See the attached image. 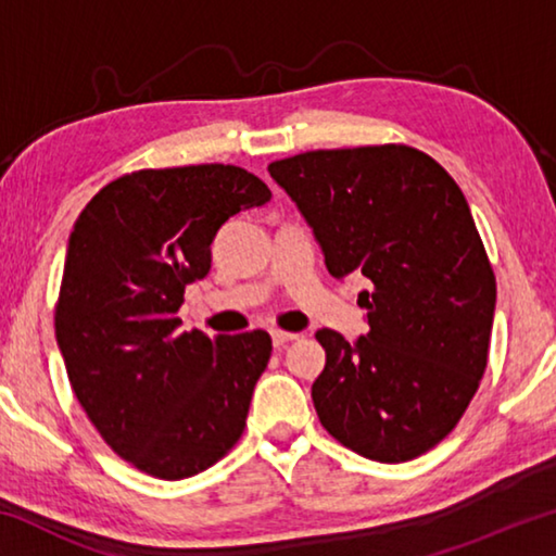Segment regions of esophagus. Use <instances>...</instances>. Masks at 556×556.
I'll list each match as a JSON object with an SVG mask.
<instances>
[{"mask_svg": "<svg viewBox=\"0 0 556 556\" xmlns=\"http://www.w3.org/2000/svg\"><path fill=\"white\" fill-rule=\"evenodd\" d=\"M299 338V333H291V331H271V343H275V348H281V345H287L289 341H296Z\"/></svg>", "mask_w": 556, "mask_h": 556, "instance_id": "1", "label": "esophagus"}]
</instances>
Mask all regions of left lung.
I'll list each match as a JSON object with an SVG mask.
<instances>
[{"mask_svg": "<svg viewBox=\"0 0 556 556\" xmlns=\"http://www.w3.org/2000/svg\"><path fill=\"white\" fill-rule=\"evenodd\" d=\"M336 279L351 271L370 331L348 343L316 331L326 368L318 419L355 454L402 464L464 417L488 365L495 275L458 184L407 144L316 149L271 162Z\"/></svg>", "mask_w": 556, "mask_h": 556, "instance_id": "obj_1", "label": "left lung"}]
</instances>
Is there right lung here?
Listing matches in <instances>:
<instances>
[{"mask_svg":"<svg viewBox=\"0 0 556 556\" xmlns=\"http://www.w3.org/2000/svg\"><path fill=\"white\" fill-rule=\"evenodd\" d=\"M269 199L232 164L142 168L100 188L73 225L55 341L92 427L149 476L191 478L242 437L269 333L178 331L176 312L211 271L220 225Z\"/></svg>","mask_w":556,"mask_h":556,"instance_id":"add662e5","label":"right lung"}]
</instances>
